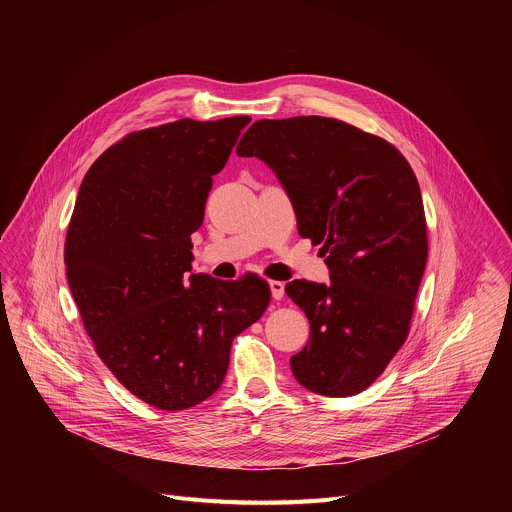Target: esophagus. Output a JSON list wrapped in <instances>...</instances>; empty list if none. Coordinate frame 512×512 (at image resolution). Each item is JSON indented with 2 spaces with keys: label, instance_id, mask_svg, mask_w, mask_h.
I'll return each instance as SVG.
<instances>
[{
  "label": "esophagus",
  "instance_id": "esophagus-1",
  "mask_svg": "<svg viewBox=\"0 0 512 512\" xmlns=\"http://www.w3.org/2000/svg\"><path fill=\"white\" fill-rule=\"evenodd\" d=\"M269 289H271V298L273 300H281L283 294H285V283L277 281V279H271L269 281Z\"/></svg>",
  "mask_w": 512,
  "mask_h": 512
}]
</instances>
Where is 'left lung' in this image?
<instances>
[{
	"instance_id": "8db88e82",
	"label": "left lung",
	"mask_w": 512,
	"mask_h": 512,
	"mask_svg": "<svg viewBox=\"0 0 512 512\" xmlns=\"http://www.w3.org/2000/svg\"><path fill=\"white\" fill-rule=\"evenodd\" d=\"M237 154L275 172L298 233L322 245L330 269L328 285H285L310 320L291 373L326 397L364 391L409 334L427 263L423 200L409 162L383 137L318 115L259 119Z\"/></svg>"
}]
</instances>
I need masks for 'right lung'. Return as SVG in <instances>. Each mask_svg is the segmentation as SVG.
<instances>
[{
  "label": "right lung",
  "mask_w": 512,
  "mask_h": 512,
  "mask_svg": "<svg viewBox=\"0 0 512 512\" xmlns=\"http://www.w3.org/2000/svg\"><path fill=\"white\" fill-rule=\"evenodd\" d=\"M251 121L180 119L125 135L83 178L66 233V277L115 379L180 411L223 385L231 344L269 306L265 279L190 273L212 176Z\"/></svg>",
  "instance_id": "obj_1"
}]
</instances>
